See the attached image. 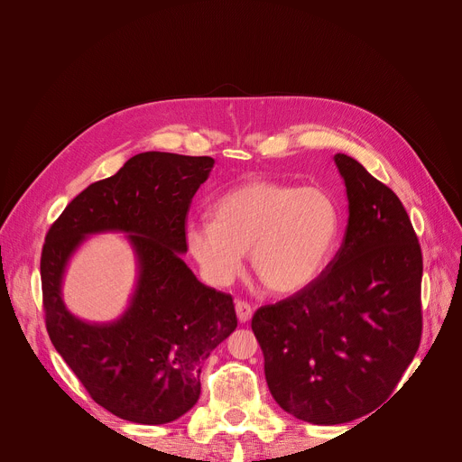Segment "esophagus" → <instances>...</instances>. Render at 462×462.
<instances>
[{
  "label": "esophagus",
  "instance_id": "34e87169",
  "mask_svg": "<svg viewBox=\"0 0 462 462\" xmlns=\"http://www.w3.org/2000/svg\"><path fill=\"white\" fill-rule=\"evenodd\" d=\"M236 314H237V320L239 322H249L251 317H253L251 303H247L244 300H237L236 301Z\"/></svg>",
  "mask_w": 462,
  "mask_h": 462
}]
</instances>
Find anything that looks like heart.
<instances>
[{"mask_svg": "<svg viewBox=\"0 0 462 462\" xmlns=\"http://www.w3.org/2000/svg\"><path fill=\"white\" fill-rule=\"evenodd\" d=\"M338 234L341 206L328 189L254 180L225 192L213 221H192L185 237L211 284H230L251 251L258 281L273 294H294L328 268Z\"/></svg>", "mask_w": 462, "mask_h": 462, "instance_id": "b5f03b06", "label": "heart"}]
</instances>
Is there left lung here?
I'll use <instances>...</instances> for the list:
<instances>
[{"mask_svg": "<svg viewBox=\"0 0 462 462\" xmlns=\"http://www.w3.org/2000/svg\"><path fill=\"white\" fill-rule=\"evenodd\" d=\"M348 225L328 268L251 322L279 406L314 425L369 414L414 359L423 329V256L397 194L337 153Z\"/></svg>", "mask_w": 462, "mask_h": 462, "instance_id": "1", "label": "left lung"}]
</instances>
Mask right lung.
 I'll return each instance as SVG.
<instances>
[{"mask_svg":"<svg viewBox=\"0 0 462 462\" xmlns=\"http://www.w3.org/2000/svg\"><path fill=\"white\" fill-rule=\"evenodd\" d=\"M211 157L145 152L91 183L44 237L41 284L46 331L89 397L114 416L170 423L200 397L202 363L236 329L230 294L202 284L181 260L187 213ZM129 231L139 258L130 309L110 325H88L64 309L60 279L88 233Z\"/></svg>","mask_w":462,"mask_h":462,"instance_id":"right-lung-1","label":"right lung"}]
</instances>
